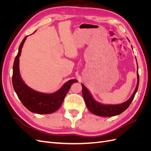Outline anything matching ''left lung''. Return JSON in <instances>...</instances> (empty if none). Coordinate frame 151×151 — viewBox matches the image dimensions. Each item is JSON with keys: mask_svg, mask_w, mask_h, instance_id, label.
I'll list each match as a JSON object with an SVG mask.
<instances>
[{"mask_svg": "<svg viewBox=\"0 0 151 151\" xmlns=\"http://www.w3.org/2000/svg\"><path fill=\"white\" fill-rule=\"evenodd\" d=\"M137 61V60H136ZM137 83L136 88L134 91L133 94L130 96V98L126 101L125 102L118 104H105L101 103H99L95 100L93 98V95L90 93L89 90L86 88L83 84H81L83 89H82V93L86 103V106L88 108L89 111L94 115L100 116H113L118 115L123 113L124 111L129 108L130 104L133 101L135 95L138 90L139 84V76L138 72V64H137Z\"/></svg>", "mask_w": 151, "mask_h": 151, "instance_id": "obj_1", "label": "left lung"}]
</instances>
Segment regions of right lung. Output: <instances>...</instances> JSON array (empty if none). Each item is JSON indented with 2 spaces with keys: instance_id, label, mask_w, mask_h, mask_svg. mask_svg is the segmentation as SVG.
I'll return each mask as SVG.
<instances>
[{
  "instance_id": "right-lung-1",
  "label": "right lung",
  "mask_w": 151,
  "mask_h": 151,
  "mask_svg": "<svg viewBox=\"0 0 151 151\" xmlns=\"http://www.w3.org/2000/svg\"><path fill=\"white\" fill-rule=\"evenodd\" d=\"M27 36H25L20 44L17 55L14 62L12 68L13 88L22 104L29 111L38 114L52 113L61 106L71 85L77 83L78 81L71 79L66 82L60 89L53 93L38 92L27 86L22 79L19 72V57Z\"/></svg>"
}]
</instances>
